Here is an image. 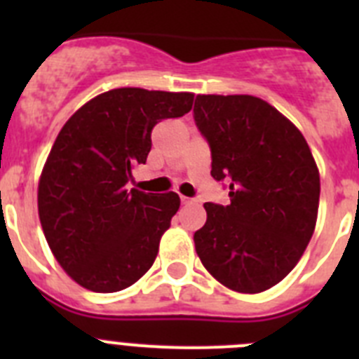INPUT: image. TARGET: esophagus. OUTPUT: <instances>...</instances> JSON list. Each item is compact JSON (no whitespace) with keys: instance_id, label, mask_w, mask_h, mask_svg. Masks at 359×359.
Listing matches in <instances>:
<instances>
[{"instance_id":"1","label":"esophagus","mask_w":359,"mask_h":359,"mask_svg":"<svg viewBox=\"0 0 359 359\" xmlns=\"http://www.w3.org/2000/svg\"><path fill=\"white\" fill-rule=\"evenodd\" d=\"M180 199H182L183 205H194V203H198L194 198H187V196H182Z\"/></svg>"}]
</instances>
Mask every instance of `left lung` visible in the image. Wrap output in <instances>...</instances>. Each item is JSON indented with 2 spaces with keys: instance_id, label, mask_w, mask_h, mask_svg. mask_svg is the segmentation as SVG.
I'll list each match as a JSON object with an SVG mask.
<instances>
[{
  "instance_id": "1",
  "label": "left lung",
  "mask_w": 359,
  "mask_h": 359,
  "mask_svg": "<svg viewBox=\"0 0 359 359\" xmlns=\"http://www.w3.org/2000/svg\"><path fill=\"white\" fill-rule=\"evenodd\" d=\"M194 118L212 151V177L230 205L205 203L194 233L208 273L237 293L273 287L306 252L318 217L320 172L306 138L252 95H198Z\"/></svg>"
}]
</instances>
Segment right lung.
Instances as JSON below:
<instances>
[{"label": "right lung", "mask_w": 359, "mask_h": 359, "mask_svg": "<svg viewBox=\"0 0 359 359\" xmlns=\"http://www.w3.org/2000/svg\"><path fill=\"white\" fill-rule=\"evenodd\" d=\"M194 93L118 88L79 107L52 145L37 210L53 257L79 286L115 293L152 266L180 208L176 192L128 190L158 122L192 109Z\"/></svg>", "instance_id": "right-lung-1"}]
</instances>
